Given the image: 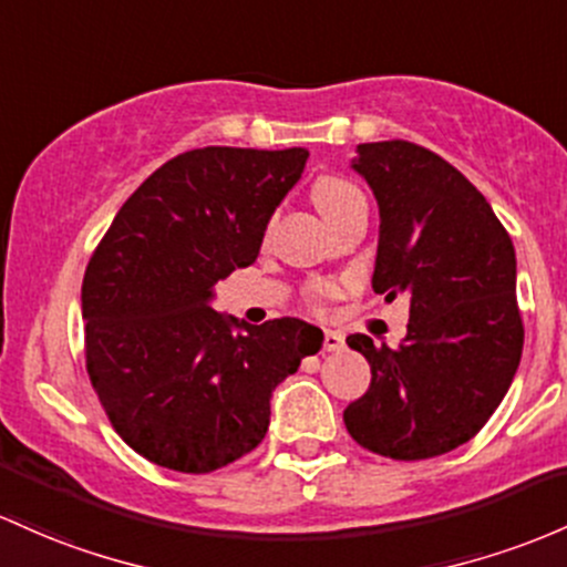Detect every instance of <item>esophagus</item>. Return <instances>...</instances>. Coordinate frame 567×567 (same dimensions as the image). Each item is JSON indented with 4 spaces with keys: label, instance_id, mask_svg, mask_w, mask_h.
<instances>
[{
    "label": "esophagus",
    "instance_id": "1",
    "mask_svg": "<svg viewBox=\"0 0 567 567\" xmlns=\"http://www.w3.org/2000/svg\"><path fill=\"white\" fill-rule=\"evenodd\" d=\"M322 350L326 352L344 350V336H341L339 331H326V336H322Z\"/></svg>",
    "mask_w": 567,
    "mask_h": 567
}]
</instances>
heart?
Listing matches in <instances>:
<instances>
[{"instance_id":"obj_1","label":"heart","mask_w":567,"mask_h":567,"mask_svg":"<svg viewBox=\"0 0 567 567\" xmlns=\"http://www.w3.org/2000/svg\"><path fill=\"white\" fill-rule=\"evenodd\" d=\"M312 198H315L317 209H320V213L326 215L328 223L339 220V217L344 215L347 209H352L354 204L365 202L363 193H360V188H354L350 179L336 177V174H326V177L317 179V183L312 185ZM341 293H344L341 282H331V279H320V282L309 285L307 298L315 303V307H320V303L331 301V298H339Z\"/></svg>"}]
</instances>
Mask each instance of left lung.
<instances>
[{"label": "left lung", "mask_w": 567, "mask_h": 567, "mask_svg": "<svg viewBox=\"0 0 567 567\" xmlns=\"http://www.w3.org/2000/svg\"><path fill=\"white\" fill-rule=\"evenodd\" d=\"M352 169L379 204L374 290L409 298L401 347L352 333L371 384L344 409L360 446L393 460L457 450L501 406L519 369L525 328L516 255L487 198L414 142L358 145Z\"/></svg>", "instance_id": "left-lung-1"}]
</instances>
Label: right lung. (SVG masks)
<instances>
[{
	"instance_id": "right-lung-1",
	"label": "right lung",
	"mask_w": 567,
	"mask_h": 567,
	"mask_svg": "<svg viewBox=\"0 0 567 567\" xmlns=\"http://www.w3.org/2000/svg\"><path fill=\"white\" fill-rule=\"evenodd\" d=\"M309 153L198 147L166 161L93 250L83 277L85 369L117 435L155 465L209 474L269 431L271 393L322 347L296 317L264 326L209 307L255 264Z\"/></svg>"
}]
</instances>
